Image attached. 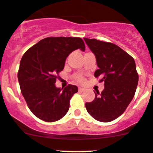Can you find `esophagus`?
Masks as SVG:
<instances>
[{"label":"esophagus","mask_w":153,"mask_h":153,"mask_svg":"<svg viewBox=\"0 0 153 153\" xmlns=\"http://www.w3.org/2000/svg\"><path fill=\"white\" fill-rule=\"evenodd\" d=\"M84 88H82V87H79V88H78V91L79 92H84Z\"/></svg>","instance_id":"1"}]
</instances>
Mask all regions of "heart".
I'll list each match as a JSON object with an SVG mask.
<instances>
[{
	"mask_svg": "<svg viewBox=\"0 0 153 153\" xmlns=\"http://www.w3.org/2000/svg\"><path fill=\"white\" fill-rule=\"evenodd\" d=\"M75 80H76V81H78V82H80V83H84V77H82L81 75H76L75 76Z\"/></svg>",
	"mask_w": 153,
	"mask_h": 153,
	"instance_id": "b5f03b06",
	"label": "heart"
}]
</instances>
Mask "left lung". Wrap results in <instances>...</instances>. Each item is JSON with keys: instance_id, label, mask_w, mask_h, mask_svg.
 <instances>
[{"instance_id": "obj_1", "label": "left lung", "mask_w": 153, "mask_h": 153, "mask_svg": "<svg viewBox=\"0 0 153 153\" xmlns=\"http://www.w3.org/2000/svg\"><path fill=\"white\" fill-rule=\"evenodd\" d=\"M95 54L99 69L94 76L100 77L105 88L102 93H95L93 102L85 107L92 117L108 123L122 115L132 100L138 83V74L134 58L111 42L84 38Z\"/></svg>"}]
</instances>
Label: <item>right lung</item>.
Listing matches in <instances>:
<instances>
[{"instance_id": "add662e5", "label": "right lung", "mask_w": 153, "mask_h": 153, "mask_svg": "<svg viewBox=\"0 0 153 153\" xmlns=\"http://www.w3.org/2000/svg\"><path fill=\"white\" fill-rule=\"evenodd\" d=\"M78 48L85 51L84 41L79 37H47L24 54L18 79L28 108L39 119L55 122L69 111L70 99L78 87L69 84L60 89L54 84L66 57Z\"/></svg>"}]
</instances>
